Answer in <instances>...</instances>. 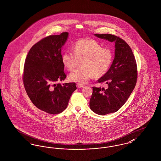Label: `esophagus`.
Returning a JSON list of instances; mask_svg holds the SVG:
<instances>
[{
    "label": "esophagus",
    "mask_w": 161,
    "mask_h": 161,
    "mask_svg": "<svg viewBox=\"0 0 161 161\" xmlns=\"http://www.w3.org/2000/svg\"><path fill=\"white\" fill-rule=\"evenodd\" d=\"M85 86L83 85H81V84H77L76 85V87H78V88H80V87H84Z\"/></svg>",
    "instance_id": "esophagus-1"
}]
</instances>
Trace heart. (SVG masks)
Listing matches in <instances>:
<instances>
[{
	"instance_id": "heart-1",
	"label": "heart",
	"mask_w": 161,
	"mask_h": 161,
	"mask_svg": "<svg viewBox=\"0 0 161 161\" xmlns=\"http://www.w3.org/2000/svg\"><path fill=\"white\" fill-rule=\"evenodd\" d=\"M74 53L66 50L61 54V62L65 68L72 70L79 61L81 68L69 75L70 81L78 84H85L91 78H100L109 70L114 59L113 52L92 39H82L74 45Z\"/></svg>"
}]
</instances>
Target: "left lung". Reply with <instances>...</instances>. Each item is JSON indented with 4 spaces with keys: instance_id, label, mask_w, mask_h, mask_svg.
I'll use <instances>...</instances> for the list:
<instances>
[{
    "instance_id": "8db88e82",
    "label": "left lung",
    "mask_w": 161,
    "mask_h": 161,
    "mask_svg": "<svg viewBox=\"0 0 161 161\" xmlns=\"http://www.w3.org/2000/svg\"><path fill=\"white\" fill-rule=\"evenodd\" d=\"M94 35L115 43L113 62L108 72L98 80L107 87H92L89 102L93 112L104 115L118 111L128 99L137 82V65L131 48L122 39L111 34Z\"/></svg>"
}]
</instances>
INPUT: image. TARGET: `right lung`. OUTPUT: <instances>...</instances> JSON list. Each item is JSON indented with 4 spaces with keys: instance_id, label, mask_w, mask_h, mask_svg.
<instances>
[{
    "instance_id": "right-lung-1",
    "label": "right lung",
    "mask_w": 161,
    "mask_h": 161,
    "mask_svg": "<svg viewBox=\"0 0 161 161\" xmlns=\"http://www.w3.org/2000/svg\"><path fill=\"white\" fill-rule=\"evenodd\" d=\"M69 33L50 35L30 48L25 61L23 82L27 94L38 109L50 114L61 113L66 109L75 83L61 85L66 75L61 62V48Z\"/></svg>"
}]
</instances>
